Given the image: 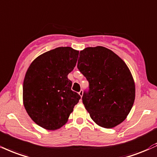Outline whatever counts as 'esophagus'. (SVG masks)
<instances>
[{
    "label": "esophagus",
    "instance_id": "34e87169",
    "mask_svg": "<svg viewBox=\"0 0 157 157\" xmlns=\"http://www.w3.org/2000/svg\"><path fill=\"white\" fill-rule=\"evenodd\" d=\"M79 95H80V97H82V94H83V90H80V92H79Z\"/></svg>",
    "mask_w": 157,
    "mask_h": 157
}]
</instances>
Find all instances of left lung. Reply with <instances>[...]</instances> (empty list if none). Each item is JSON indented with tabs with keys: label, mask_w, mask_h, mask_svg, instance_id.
Here are the masks:
<instances>
[{
	"label": "left lung",
	"mask_w": 157,
	"mask_h": 157,
	"mask_svg": "<svg viewBox=\"0 0 157 157\" xmlns=\"http://www.w3.org/2000/svg\"><path fill=\"white\" fill-rule=\"evenodd\" d=\"M77 69L88 81L82 99L90 118L110 129L126 119L135 98V86L129 68L121 58L104 47L80 51Z\"/></svg>",
	"instance_id": "left-lung-1"
}]
</instances>
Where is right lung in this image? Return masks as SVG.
<instances>
[{"mask_svg":"<svg viewBox=\"0 0 157 157\" xmlns=\"http://www.w3.org/2000/svg\"><path fill=\"white\" fill-rule=\"evenodd\" d=\"M79 51L60 47L32 62L23 82L25 108L36 124L48 130L67 122L80 96L71 90L68 75L76 66Z\"/></svg>","mask_w":157,"mask_h":157,"instance_id":"add662e5","label":"right lung"}]
</instances>
